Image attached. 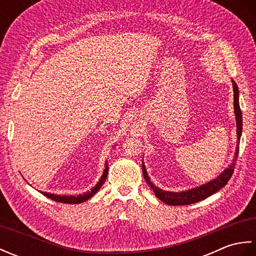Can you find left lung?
I'll return each instance as SVG.
<instances>
[{
	"mask_svg": "<svg viewBox=\"0 0 256 256\" xmlns=\"http://www.w3.org/2000/svg\"><path fill=\"white\" fill-rule=\"evenodd\" d=\"M232 86H233V94H233V96H234V102L233 103H234V116L236 120V135H238V145H236V150L234 154V160H233L232 164L228 166L218 177H216L214 179H212V180L201 184L199 187L184 190V192H165V190L156 187L155 184L150 182L148 174L146 172L144 162H142L144 179L146 180V182L150 184V187L153 189L156 197L160 200H162V202H165L166 204H170V206H184V204H192L194 202H198V201L204 200L206 198H208L209 196L216 194L218 190L224 188L228 184V182H229V179L231 178L233 174V170H234L236 160L238 158V145H240V138L242 134V112L240 108V104H238V88L234 80H232Z\"/></svg>",
	"mask_w": 256,
	"mask_h": 256,
	"instance_id": "8db88e82",
	"label": "left lung"
}]
</instances>
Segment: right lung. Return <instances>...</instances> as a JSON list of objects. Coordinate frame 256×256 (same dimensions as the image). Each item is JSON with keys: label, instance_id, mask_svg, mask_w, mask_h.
<instances>
[{"label": "right lung", "instance_id": "1", "mask_svg": "<svg viewBox=\"0 0 256 256\" xmlns=\"http://www.w3.org/2000/svg\"><path fill=\"white\" fill-rule=\"evenodd\" d=\"M108 162L106 164V168L104 170H103L102 176L100 178V180L96 182V184L94 187H92V189L90 192H86L82 194H78V196H62V194H50V192H40L42 194L45 196V197L50 198L54 201H57V202H62V204H81V202H84L88 199H90L92 196L96 194V192H98L100 190V188L102 187V184H104L106 182V178L108 176Z\"/></svg>", "mask_w": 256, "mask_h": 256}]
</instances>
